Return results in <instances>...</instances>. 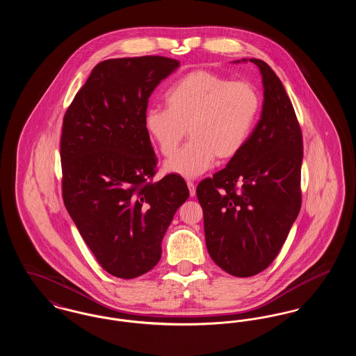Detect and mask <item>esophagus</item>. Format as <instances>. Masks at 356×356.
Masks as SVG:
<instances>
[{
    "instance_id": "esophagus-1",
    "label": "esophagus",
    "mask_w": 356,
    "mask_h": 356,
    "mask_svg": "<svg viewBox=\"0 0 356 356\" xmlns=\"http://www.w3.org/2000/svg\"><path fill=\"white\" fill-rule=\"evenodd\" d=\"M186 186H188V189H189V195L193 197L196 195V186H195L192 181H186Z\"/></svg>"
}]
</instances>
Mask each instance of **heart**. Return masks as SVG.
I'll use <instances>...</instances> for the list:
<instances>
[{
    "mask_svg": "<svg viewBox=\"0 0 356 356\" xmlns=\"http://www.w3.org/2000/svg\"><path fill=\"white\" fill-rule=\"evenodd\" d=\"M165 105L167 109L147 111L145 131L165 157L176 152L186 131L191 141L164 164V170L195 179L216 157L231 160L244 148L259 116L260 97L248 83L193 70L170 86Z\"/></svg>",
    "mask_w": 356,
    "mask_h": 356,
    "instance_id": "obj_1",
    "label": "heart"
}]
</instances>
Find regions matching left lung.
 I'll return each instance as SVG.
<instances>
[{"mask_svg": "<svg viewBox=\"0 0 356 356\" xmlns=\"http://www.w3.org/2000/svg\"><path fill=\"white\" fill-rule=\"evenodd\" d=\"M247 61L261 74V116L240 153L196 189L208 254L237 277L254 276L271 264L302 204L303 140L292 102L263 60L234 64Z\"/></svg>", "mask_w": 356, "mask_h": 356, "instance_id": "8db88e82", "label": "left lung"}]
</instances>
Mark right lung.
<instances>
[{"mask_svg": "<svg viewBox=\"0 0 356 356\" xmlns=\"http://www.w3.org/2000/svg\"><path fill=\"white\" fill-rule=\"evenodd\" d=\"M180 67L144 56L97 64L65 113L63 196L102 268L121 279L151 271L189 191L181 176L151 181L156 154L144 127L154 88Z\"/></svg>", "mask_w": 356, "mask_h": 356, "instance_id": "obj_1", "label": "right lung"}]
</instances>
